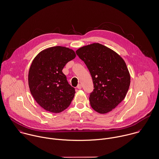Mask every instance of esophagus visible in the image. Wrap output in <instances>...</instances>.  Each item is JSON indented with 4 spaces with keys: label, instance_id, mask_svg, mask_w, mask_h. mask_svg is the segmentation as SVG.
I'll use <instances>...</instances> for the list:
<instances>
[{
    "label": "esophagus",
    "instance_id": "1",
    "mask_svg": "<svg viewBox=\"0 0 159 159\" xmlns=\"http://www.w3.org/2000/svg\"><path fill=\"white\" fill-rule=\"evenodd\" d=\"M77 88L78 89H82V85H81V84H79V85H77Z\"/></svg>",
    "mask_w": 159,
    "mask_h": 159
}]
</instances>
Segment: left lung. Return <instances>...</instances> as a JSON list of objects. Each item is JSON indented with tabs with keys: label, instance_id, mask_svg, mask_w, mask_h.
I'll list each match as a JSON object with an SVG mask.
<instances>
[{
	"label": "left lung",
	"instance_id": "8db88e82",
	"mask_svg": "<svg viewBox=\"0 0 159 159\" xmlns=\"http://www.w3.org/2000/svg\"><path fill=\"white\" fill-rule=\"evenodd\" d=\"M92 75L93 90L90 93L92 107L106 114L123 101L130 84L124 60L114 51L98 43L82 47L75 52Z\"/></svg>",
	"mask_w": 159,
	"mask_h": 159
}]
</instances>
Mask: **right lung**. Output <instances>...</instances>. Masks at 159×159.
Masks as SVG:
<instances>
[{"label":"right lung","instance_id":"1","mask_svg":"<svg viewBox=\"0 0 159 159\" xmlns=\"http://www.w3.org/2000/svg\"><path fill=\"white\" fill-rule=\"evenodd\" d=\"M75 57L68 48L57 46L40 52L29 71L30 92L36 102L47 111L59 113L70 105L75 89L70 85L62 70Z\"/></svg>","mask_w":159,"mask_h":159}]
</instances>
